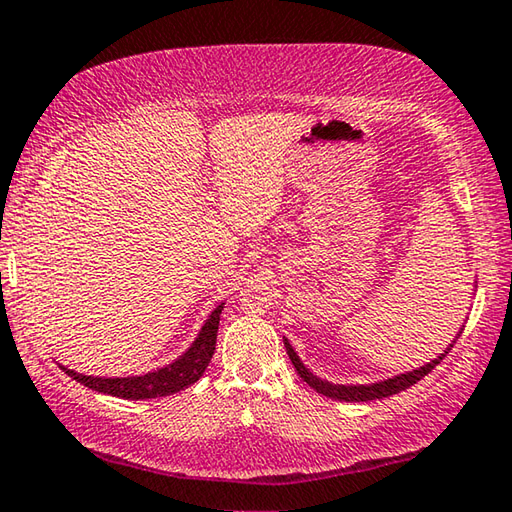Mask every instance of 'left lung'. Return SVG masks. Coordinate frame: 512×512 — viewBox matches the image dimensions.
<instances>
[{
  "instance_id": "8db88e82",
  "label": "left lung",
  "mask_w": 512,
  "mask_h": 512,
  "mask_svg": "<svg viewBox=\"0 0 512 512\" xmlns=\"http://www.w3.org/2000/svg\"><path fill=\"white\" fill-rule=\"evenodd\" d=\"M284 345H286V353H288V358H291L295 371H297V374H300V378L304 380L306 385L313 387L315 392L322 394V396L336 398V401H345V403L376 401V398H385V396H392V394L403 392V389L412 387V385L418 383V380L425 378L436 365H439V362L445 356H448V351H445V353H441L439 358L432 360L430 365H425L421 369H414V371H410V374H401V376L383 380V383H376V385H358L356 387V385H331V383H327V380H320L318 376H313L311 371L302 365L300 358H297V353L293 351L291 345H288V340H284Z\"/></svg>"
}]
</instances>
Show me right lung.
Returning <instances> with one entry per match:
<instances>
[{
  "label": "right lung",
  "mask_w": 512,
  "mask_h": 512,
  "mask_svg": "<svg viewBox=\"0 0 512 512\" xmlns=\"http://www.w3.org/2000/svg\"><path fill=\"white\" fill-rule=\"evenodd\" d=\"M224 309V304H219L206 322V327L201 329L199 338L194 340V345L183 353V356L167 365L159 371H152L147 376H136V378H94V376H82L71 371L67 367L64 374L78 380L80 385H85L94 392H102L109 396L127 398V401H145V398H159V396H170L174 392H181V389L190 387L197 383L203 371L210 365L212 356H215L217 347V329H219V313Z\"/></svg>",
  "instance_id": "right-lung-1"
}]
</instances>
